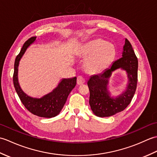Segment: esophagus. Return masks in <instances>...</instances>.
<instances>
[{
    "label": "esophagus",
    "instance_id": "esophagus-1",
    "mask_svg": "<svg viewBox=\"0 0 157 157\" xmlns=\"http://www.w3.org/2000/svg\"><path fill=\"white\" fill-rule=\"evenodd\" d=\"M86 82L85 79L83 78L82 76H78V79H77V84L78 85H82L83 84H84Z\"/></svg>",
    "mask_w": 157,
    "mask_h": 157
}]
</instances>
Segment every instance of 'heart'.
I'll use <instances>...</instances> for the list:
<instances>
[{
  "mask_svg": "<svg viewBox=\"0 0 157 157\" xmlns=\"http://www.w3.org/2000/svg\"><path fill=\"white\" fill-rule=\"evenodd\" d=\"M78 52L88 57L84 62L85 69L93 74L102 71L115 56L114 47L102 39L92 40L81 45Z\"/></svg>",
  "mask_w": 157,
  "mask_h": 157,
  "instance_id": "b5f03b06",
  "label": "heart"
}]
</instances>
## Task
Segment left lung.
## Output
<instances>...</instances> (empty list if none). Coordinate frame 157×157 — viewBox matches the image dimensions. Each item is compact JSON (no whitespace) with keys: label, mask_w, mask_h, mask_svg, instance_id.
I'll list each match as a JSON object with an SVG mask.
<instances>
[{"label":"left lung","mask_w":157,"mask_h":157,"mask_svg":"<svg viewBox=\"0 0 157 157\" xmlns=\"http://www.w3.org/2000/svg\"><path fill=\"white\" fill-rule=\"evenodd\" d=\"M138 59L128 39H125L121 58L113 62L109 68L98 75H93L88 81L89 103L94 114L100 117H110L123 111L134 97L138 82ZM121 69L126 73L128 82L121 94L113 96L108 90L112 73Z\"/></svg>","instance_id":"left-lung-1"}]
</instances>
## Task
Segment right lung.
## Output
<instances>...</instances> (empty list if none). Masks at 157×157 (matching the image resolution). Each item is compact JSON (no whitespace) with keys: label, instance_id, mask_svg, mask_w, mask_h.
I'll use <instances>...</instances> for the list:
<instances>
[{"label":"right lung","instance_id":"obj_1","mask_svg":"<svg viewBox=\"0 0 157 157\" xmlns=\"http://www.w3.org/2000/svg\"><path fill=\"white\" fill-rule=\"evenodd\" d=\"M36 37H32L26 41L17 56L14 64L13 84L21 101L29 112L35 115L45 118H51L58 115L64 106L70 92L76 85L77 78H63L52 90L40 98L32 97L23 91L19 83L18 71L19 62L23 56L36 40Z\"/></svg>","mask_w":157,"mask_h":157}]
</instances>
